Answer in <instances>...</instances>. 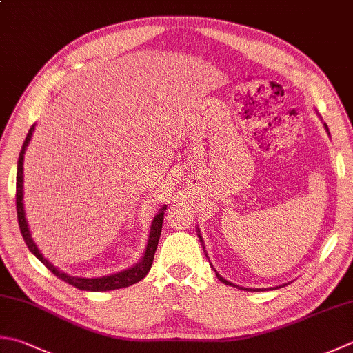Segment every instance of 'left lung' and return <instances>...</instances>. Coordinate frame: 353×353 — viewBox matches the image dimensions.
I'll return each instance as SVG.
<instances>
[{
  "label": "left lung",
  "mask_w": 353,
  "mask_h": 353,
  "mask_svg": "<svg viewBox=\"0 0 353 353\" xmlns=\"http://www.w3.org/2000/svg\"><path fill=\"white\" fill-rule=\"evenodd\" d=\"M327 128V127H326ZM216 275H217V279L220 280V281H222V283H225V285H230V286H236V285H232V283H230V281H226L223 277H222V275H219L217 272H216ZM237 288V286H236ZM245 291H248V289H245ZM250 291H252V289H250Z\"/></svg>",
  "instance_id": "left-lung-1"
}]
</instances>
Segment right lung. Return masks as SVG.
Wrapping results in <instances>:
<instances>
[{
	"label": "right lung",
	"mask_w": 353,
	"mask_h": 353,
	"mask_svg": "<svg viewBox=\"0 0 353 353\" xmlns=\"http://www.w3.org/2000/svg\"><path fill=\"white\" fill-rule=\"evenodd\" d=\"M32 133H33V127L29 130V133H27V137H26V141L23 143V148H21L19 159H18V171H17V212H18V223H19V230H21V234H23V239L26 241L27 248H29V250L34 254V257H38L41 261H43V265L52 274L57 275V277L61 279L62 281L68 283V285H72V286L78 288V289H82V291H93V292L114 291V289L127 288V286L134 285V283H137V281H141L145 277V275L148 274V271L151 269V265H153L159 239H161L163 216H165V210H167V206H163V208L159 211V214L153 220V223H151V232H150L147 251H145L142 260L136 266L127 269V271H122L119 274L107 275V277H101V279L70 277V275L61 272L59 269L54 268L52 263H48V261L43 257V254L39 252L37 245L33 243V240L30 237V232H29V226H27L26 216H24V205H23V161H24V151H26L27 145H29Z\"/></svg>",
	"instance_id": "add662e5"
}]
</instances>
